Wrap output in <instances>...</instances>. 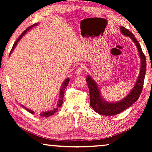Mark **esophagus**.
Wrapping results in <instances>:
<instances>
[{"label":"esophagus","mask_w":152,"mask_h":152,"mask_svg":"<svg viewBox=\"0 0 152 152\" xmlns=\"http://www.w3.org/2000/svg\"><path fill=\"white\" fill-rule=\"evenodd\" d=\"M83 67L82 66H78V68H77L76 71H75V74H76V75H81V74H82L83 72Z\"/></svg>","instance_id":"esophagus-1"}]
</instances>
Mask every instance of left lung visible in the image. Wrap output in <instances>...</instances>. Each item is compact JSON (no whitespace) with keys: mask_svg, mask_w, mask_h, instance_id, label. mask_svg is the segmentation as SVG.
Here are the masks:
<instances>
[{"mask_svg":"<svg viewBox=\"0 0 152 152\" xmlns=\"http://www.w3.org/2000/svg\"><path fill=\"white\" fill-rule=\"evenodd\" d=\"M121 33L126 37H130L131 39L134 42L138 49L140 58V70L137 82L135 83L134 88L131 89L129 94L127 95L125 98L121 99L120 101L115 102H108L106 101L102 97L101 92L98 88V86L89 75H87L86 82L89 90L90 95V105L94 110L98 114L103 115H114L118 114L136 102L139 98L142 91L145 74L146 70V60L144 54L142 51L140 44L134 37V34L124 27H120Z\"/></svg>","mask_w":152,"mask_h":152,"instance_id":"1","label":"left lung"}]
</instances>
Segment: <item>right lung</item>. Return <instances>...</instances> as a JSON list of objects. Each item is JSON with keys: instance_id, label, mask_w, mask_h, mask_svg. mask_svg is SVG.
<instances>
[{"instance_id": "add662e5", "label": "right lung", "mask_w": 152, "mask_h": 152, "mask_svg": "<svg viewBox=\"0 0 152 152\" xmlns=\"http://www.w3.org/2000/svg\"><path fill=\"white\" fill-rule=\"evenodd\" d=\"M38 25V23H35V24H33V25H31V26H30V27H28L26 30L25 31H24L22 33V34L20 35V36L19 37V38H18L17 39V40L15 41V42L14 44V45H13V47H12V50H11V51H10V53L12 52L13 51V50H14V48H15V46H17V44H18V42L21 40V38L23 37V35H25V33H27V32L28 31H29V30H31L32 28L33 27H35V26H37V25ZM69 81H70V79L68 78H66L65 80H64V81L63 82V83H62V85H61V89H60V93H59V102L57 103V108H54L53 110H50V111H47V112H41L40 114V115L42 116V117H46V118H48V117H49V116H51V115H53L55 113H56L57 110H58V108H59L60 106L63 104V96H64V90H65V89H66V88L67 87V86H68V83H69ZM24 108H25L27 110L28 112H30L31 114H34V111H33V110H29V109H28V108H25L24 106H23V105H21Z\"/></svg>"}]
</instances>
